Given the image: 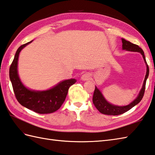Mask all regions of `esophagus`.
Listing matches in <instances>:
<instances>
[{"label":"esophagus","mask_w":155,"mask_h":155,"mask_svg":"<svg viewBox=\"0 0 155 155\" xmlns=\"http://www.w3.org/2000/svg\"><path fill=\"white\" fill-rule=\"evenodd\" d=\"M91 78V75L88 73H86L84 74H82V76L81 77V79L82 81H88L90 80Z\"/></svg>","instance_id":"esophagus-1"}]
</instances>
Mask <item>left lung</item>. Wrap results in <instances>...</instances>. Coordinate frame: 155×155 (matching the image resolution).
I'll return each instance as SVG.
<instances>
[{
    "label": "left lung",
    "instance_id": "1",
    "mask_svg": "<svg viewBox=\"0 0 155 155\" xmlns=\"http://www.w3.org/2000/svg\"><path fill=\"white\" fill-rule=\"evenodd\" d=\"M122 44H123V45H122L123 49H125L127 50V51H129L139 52L142 54L144 61H145V62L147 64V73L145 75V81H144V82H143V88L141 90V91H140L139 94L137 96V98L127 106H117L112 105V104L108 103L105 99H104L102 93L100 92L99 90L96 87H95L94 94H93V98H92L93 104H94V105L96 107V109L98 110L100 113L105 115L117 116V115L124 114L128 110H131L133 107H134L135 105H137V104L141 102V100H142L143 97L144 96V94H145L146 81L149 74V68L148 64L147 63L145 54H144L143 49L141 48H139L137 45L132 44L131 42L125 40V39H122Z\"/></svg>",
    "mask_w": 155,
    "mask_h": 155
}]
</instances>
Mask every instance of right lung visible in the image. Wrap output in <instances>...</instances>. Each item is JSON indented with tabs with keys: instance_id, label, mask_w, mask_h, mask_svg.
Instances as JSON below:
<instances>
[{
	"instance_id": "right-lung-1",
	"label": "right lung",
	"mask_w": 155,
	"mask_h": 155,
	"mask_svg": "<svg viewBox=\"0 0 155 155\" xmlns=\"http://www.w3.org/2000/svg\"><path fill=\"white\" fill-rule=\"evenodd\" d=\"M31 41L21 45L17 49L10 67V79L12 82L14 95L21 106L38 114H51L60 108L65 100L68 90L77 81L75 79L64 81L49 91L42 92L32 91L25 87L18 74V60L21 50Z\"/></svg>"
}]
</instances>
